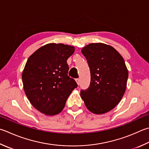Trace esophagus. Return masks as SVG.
<instances>
[{
  "mask_svg": "<svg viewBox=\"0 0 149 149\" xmlns=\"http://www.w3.org/2000/svg\"><path fill=\"white\" fill-rule=\"evenodd\" d=\"M76 82H77V84L78 85H79L80 84V79L79 78H77V79H76Z\"/></svg>",
  "mask_w": 149,
  "mask_h": 149,
  "instance_id": "obj_1",
  "label": "esophagus"
}]
</instances>
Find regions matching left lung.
Listing matches in <instances>:
<instances>
[{
	"instance_id": "left-lung-1",
	"label": "left lung",
	"mask_w": 149,
	"mask_h": 149,
	"mask_svg": "<svg viewBox=\"0 0 149 149\" xmlns=\"http://www.w3.org/2000/svg\"><path fill=\"white\" fill-rule=\"evenodd\" d=\"M82 53L90 69L91 82L80 96L93 113H105L116 107L125 94L128 77L125 60L113 47L102 43L87 45Z\"/></svg>"
}]
</instances>
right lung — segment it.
<instances>
[{
  "label": "right lung",
  "instance_id": "obj_1",
  "mask_svg": "<svg viewBox=\"0 0 149 149\" xmlns=\"http://www.w3.org/2000/svg\"><path fill=\"white\" fill-rule=\"evenodd\" d=\"M74 52L73 46L49 43L36 50L26 61L22 73L24 93L33 107L46 116L60 113L77 87L68 76L67 63Z\"/></svg>",
  "mask_w": 149,
  "mask_h": 149
}]
</instances>
